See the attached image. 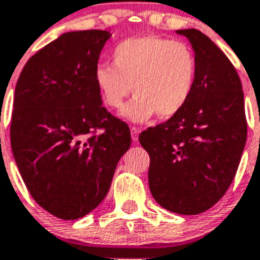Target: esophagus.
Listing matches in <instances>:
<instances>
[{"label":"esophagus","instance_id":"34e87169","mask_svg":"<svg viewBox=\"0 0 260 260\" xmlns=\"http://www.w3.org/2000/svg\"><path fill=\"white\" fill-rule=\"evenodd\" d=\"M139 134L140 128H138V126H131V136H132V140H134V142H138V139H139Z\"/></svg>","mask_w":260,"mask_h":260}]
</instances>
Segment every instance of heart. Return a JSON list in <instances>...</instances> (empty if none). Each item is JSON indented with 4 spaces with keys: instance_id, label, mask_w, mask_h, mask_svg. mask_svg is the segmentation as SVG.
<instances>
[{
    "instance_id": "b5f03b06",
    "label": "heart",
    "mask_w": 260,
    "mask_h": 260,
    "mask_svg": "<svg viewBox=\"0 0 260 260\" xmlns=\"http://www.w3.org/2000/svg\"><path fill=\"white\" fill-rule=\"evenodd\" d=\"M113 68L99 64L95 84L106 107L120 110L134 89L135 98L122 111L132 122L157 114L169 118L189 102L197 77V59L184 44L158 36L120 42L113 51Z\"/></svg>"
}]
</instances>
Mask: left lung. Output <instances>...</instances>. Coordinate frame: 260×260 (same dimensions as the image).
<instances>
[{"mask_svg":"<svg viewBox=\"0 0 260 260\" xmlns=\"http://www.w3.org/2000/svg\"><path fill=\"white\" fill-rule=\"evenodd\" d=\"M197 59L193 93L178 114L139 135L150 155L149 186L162 208L197 215L213 207L236 176L247 142L244 93L228 56L196 28L176 30Z\"/></svg>","mask_w":260,"mask_h":260,"instance_id":"1","label":"left lung"}]
</instances>
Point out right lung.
Wrapping results in <instances>:
<instances>
[{
    "label": "right lung",
    "instance_id": "obj_1",
    "mask_svg": "<svg viewBox=\"0 0 260 260\" xmlns=\"http://www.w3.org/2000/svg\"><path fill=\"white\" fill-rule=\"evenodd\" d=\"M110 37L106 30L61 34L28 59L15 88L13 157L32 199L59 219L93 211L131 147L129 126L103 107L95 84Z\"/></svg>",
    "mask_w": 260,
    "mask_h": 260
}]
</instances>
